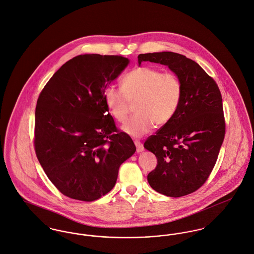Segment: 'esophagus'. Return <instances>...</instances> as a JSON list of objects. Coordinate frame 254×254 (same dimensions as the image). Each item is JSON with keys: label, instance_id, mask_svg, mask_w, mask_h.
Masks as SVG:
<instances>
[{"label": "esophagus", "instance_id": "1", "mask_svg": "<svg viewBox=\"0 0 254 254\" xmlns=\"http://www.w3.org/2000/svg\"><path fill=\"white\" fill-rule=\"evenodd\" d=\"M134 142H135V144H136V147H137V152H141V151H143V145H142V143L138 140V139H135L134 140Z\"/></svg>", "mask_w": 254, "mask_h": 254}]
</instances>
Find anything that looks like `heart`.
Wrapping results in <instances>:
<instances>
[{"label":"heart","instance_id":"obj_1","mask_svg":"<svg viewBox=\"0 0 254 254\" xmlns=\"http://www.w3.org/2000/svg\"><path fill=\"white\" fill-rule=\"evenodd\" d=\"M183 98V83L174 72L148 66L136 67L121 81V89L113 85L104 90V101L112 117L123 123L135 103L136 115L122 127L133 137L146 134L155 124L162 126L176 115Z\"/></svg>","mask_w":254,"mask_h":254}]
</instances>
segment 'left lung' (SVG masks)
I'll list each match as a JSON object with an SVG mask.
<instances>
[{
	"label": "left lung",
	"mask_w": 254,
	"mask_h": 254,
	"mask_svg": "<svg viewBox=\"0 0 254 254\" xmlns=\"http://www.w3.org/2000/svg\"><path fill=\"white\" fill-rule=\"evenodd\" d=\"M142 61L168 66L183 83L176 115L144 141V148L157 158L147 182L163 195L185 196L206 183L217 160L225 136L221 93L214 79L185 55L170 51L139 54L138 65Z\"/></svg>",
	"instance_id": "left-lung-1"
}]
</instances>
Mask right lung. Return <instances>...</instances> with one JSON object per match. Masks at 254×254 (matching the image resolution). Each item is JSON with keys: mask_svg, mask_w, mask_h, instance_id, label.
Segmentation results:
<instances>
[{"mask_svg": "<svg viewBox=\"0 0 254 254\" xmlns=\"http://www.w3.org/2000/svg\"><path fill=\"white\" fill-rule=\"evenodd\" d=\"M128 64L119 55L75 56L39 96L36 154L50 182L69 198L92 202L109 193L120 165L136 151L104 101V90Z\"/></svg>", "mask_w": 254, "mask_h": 254, "instance_id": "1", "label": "right lung"}]
</instances>
